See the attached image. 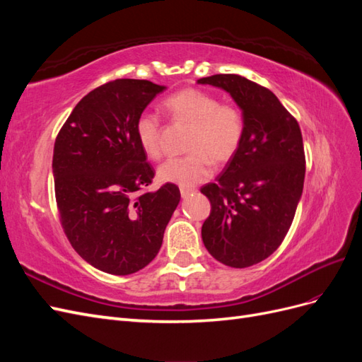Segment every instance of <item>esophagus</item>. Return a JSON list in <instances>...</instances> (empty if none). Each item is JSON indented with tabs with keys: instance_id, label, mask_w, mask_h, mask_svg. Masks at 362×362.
I'll return each instance as SVG.
<instances>
[{
	"instance_id": "1",
	"label": "esophagus",
	"mask_w": 362,
	"mask_h": 362,
	"mask_svg": "<svg viewBox=\"0 0 362 362\" xmlns=\"http://www.w3.org/2000/svg\"><path fill=\"white\" fill-rule=\"evenodd\" d=\"M180 192H181V196L182 198L185 199V198H189L190 194H193L194 193V189H187V187H181L180 189Z\"/></svg>"
}]
</instances>
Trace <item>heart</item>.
<instances>
[{"label": "heart", "mask_w": 362, "mask_h": 362, "mask_svg": "<svg viewBox=\"0 0 362 362\" xmlns=\"http://www.w3.org/2000/svg\"><path fill=\"white\" fill-rule=\"evenodd\" d=\"M164 112L173 122L192 125L187 137L190 154L164 161L158 169L161 181L192 187L210 178L214 163L233 158L245 136V117L234 104L221 103L217 96L201 89H182L163 101ZM136 134L145 154L158 160L163 152V125L158 116L141 113Z\"/></svg>", "instance_id": "b5f03b06"}]
</instances>
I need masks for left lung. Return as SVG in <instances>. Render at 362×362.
<instances>
[{
  "mask_svg": "<svg viewBox=\"0 0 362 362\" xmlns=\"http://www.w3.org/2000/svg\"><path fill=\"white\" fill-rule=\"evenodd\" d=\"M233 96L245 136L216 182L201 189L211 204L202 225L206 250L222 264H258L286 238L305 180L302 133L275 93L245 76L217 74L198 80Z\"/></svg>",
  "mask_w": 362,
  "mask_h": 362,
  "instance_id": "left-lung-1",
  "label": "left lung"
}]
</instances>
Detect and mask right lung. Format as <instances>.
Segmentation results:
<instances>
[{"instance_id":"add662e5","label":"right lung","mask_w":362,"mask_h":362,"mask_svg":"<svg viewBox=\"0 0 362 362\" xmlns=\"http://www.w3.org/2000/svg\"><path fill=\"white\" fill-rule=\"evenodd\" d=\"M166 87L120 78L87 93L54 144L52 173L60 223L84 261L110 275H131L156 258L180 189L145 192L156 170L136 122Z\"/></svg>"}]
</instances>
